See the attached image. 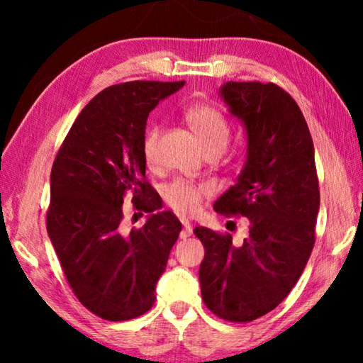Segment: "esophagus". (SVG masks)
I'll list each match as a JSON object with an SVG mask.
<instances>
[{
    "label": "esophagus",
    "mask_w": 363,
    "mask_h": 363,
    "mask_svg": "<svg viewBox=\"0 0 363 363\" xmlns=\"http://www.w3.org/2000/svg\"><path fill=\"white\" fill-rule=\"evenodd\" d=\"M182 231H180V238L182 240H186L188 236H191V233H193V228H191V225H190V221H186V220H183L182 221Z\"/></svg>",
    "instance_id": "1"
}]
</instances>
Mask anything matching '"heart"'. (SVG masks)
<instances>
[{"label":"heart","mask_w":363,"mask_h":363,"mask_svg":"<svg viewBox=\"0 0 363 363\" xmlns=\"http://www.w3.org/2000/svg\"><path fill=\"white\" fill-rule=\"evenodd\" d=\"M185 118L203 152L210 148L225 150L230 142V127L220 112L208 106H195L186 112ZM158 135H160V128L150 127L143 138V158L147 163L155 162ZM210 190L205 185L177 180L165 188L163 196L173 211L180 215H190L198 210L203 196H206Z\"/></svg>","instance_id":"1"}]
</instances>
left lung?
Returning a JSON list of instances; mask_svg holds the SVG:
<instances>
[{
  "label": "left lung",
  "mask_w": 363,
  "mask_h": 363,
  "mask_svg": "<svg viewBox=\"0 0 363 363\" xmlns=\"http://www.w3.org/2000/svg\"><path fill=\"white\" fill-rule=\"evenodd\" d=\"M218 96L245 127L246 162L213 206L246 216L247 235L236 245L231 235L193 230L205 246L201 297L221 319L250 322L284 301L314 247L320 203L314 143L299 106L276 84L230 81Z\"/></svg>",
  "instance_id": "left-lung-1"
}]
</instances>
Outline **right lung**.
I'll return each instance as SVG.
<instances>
[{
	"mask_svg": "<svg viewBox=\"0 0 363 363\" xmlns=\"http://www.w3.org/2000/svg\"><path fill=\"white\" fill-rule=\"evenodd\" d=\"M185 82L133 81L99 92L72 123L51 172L48 235L77 299L106 320L145 314L182 223L145 182L147 118ZM149 213L123 231V198Z\"/></svg>",
	"mask_w": 363,
	"mask_h": 363,
	"instance_id": "1",
	"label": "right lung"
}]
</instances>
